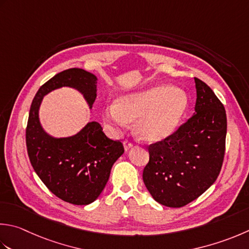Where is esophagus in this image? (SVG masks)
I'll return each mask as SVG.
<instances>
[{
  "instance_id": "1",
  "label": "esophagus",
  "mask_w": 249,
  "mask_h": 249,
  "mask_svg": "<svg viewBox=\"0 0 249 249\" xmlns=\"http://www.w3.org/2000/svg\"><path fill=\"white\" fill-rule=\"evenodd\" d=\"M123 144H124V149H125L126 152H127V151H128L131 147H133V143H131L130 141H128V140H125L124 142H123Z\"/></svg>"
}]
</instances>
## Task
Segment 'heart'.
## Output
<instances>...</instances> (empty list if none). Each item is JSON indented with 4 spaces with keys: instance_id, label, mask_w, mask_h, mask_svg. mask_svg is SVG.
<instances>
[{
    "instance_id": "1",
    "label": "heart",
    "mask_w": 249,
    "mask_h": 249,
    "mask_svg": "<svg viewBox=\"0 0 249 249\" xmlns=\"http://www.w3.org/2000/svg\"><path fill=\"white\" fill-rule=\"evenodd\" d=\"M188 109V97L179 89L155 85L125 92L106 107L104 119L123 127L135 122L134 133L145 142H159L176 133Z\"/></svg>"
}]
</instances>
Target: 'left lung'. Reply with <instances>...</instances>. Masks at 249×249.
I'll use <instances>...</instances> for the list:
<instances>
[{
    "label": "left lung",
    "instance_id": "left-lung-1",
    "mask_svg": "<svg viewBox=\"0 0 249 249\" xmlns=\"http://www.w3.org/2000/svg\"><path fill=\"white\" fill-rule=\"evenodd\" d=\"M194 113L167 139L151 144L142 178L152 197L167 207H182L216 181L226 149L225 107L205 83L194 77Z\"/></svg>",
    "mask_w": 249,
    "mask_h": 249
}]
</instances>
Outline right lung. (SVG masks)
Masks as SVG:
<instances>
[{"label":"right lung","instance_id":"right-lung-1","mask_svg":"<svg viewBox=\"0 0 249 249\" xmlns=\"http://www.w3.org/2000/svg\"><path fill=\"white\" fill-rule=\"evenodd\" d=\"M97 81L95 74L79 68L58 73L40 87L29 112L26 142L34 172L52 193L74 205L98 198L112 166L124 153L123 144L107 137L98 122H89L70 137H53L43 128L38 111L44 96L61 87L81 92L91 109Z\"/></svg>","mask_w":249,"mask_h":249}]
</instances>
